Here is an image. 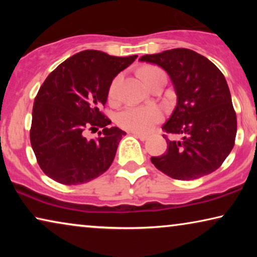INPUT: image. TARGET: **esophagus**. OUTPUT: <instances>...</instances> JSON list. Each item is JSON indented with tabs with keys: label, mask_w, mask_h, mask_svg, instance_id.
Masks as SVG:
<instances>
[{
	"label": "esophagus",
	"mask_w": 257,
	"mask_h": 257,
	"mask_svg": "<svg viewBox=\"0 0 257 257\" xmlns=\"http://www.w3.org/2000/svg\"><path fill=\"white\" fill-rule=\"evenodd\" d=\"M131 133L136 137V138L142 140V142H145V140L147 139V137H149L147 135H145V133H140V132H131Z\"/></svg>",
	"instance_id": "34e87169"
}]
</instances>
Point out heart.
Segmentation results:
<instances>
[{
	"label": "heart",
	"mask_w": 257,
	"mask_h": 257,
	"mask_svg": "<svg viewBox=\"0 0 257 257\" xmlns=\"http://www.w3.org/2000/svg\"><path fill=\"white\" fill-rule=\"evenodd\" d=\"M142 73L144 80L149 86L156 82L164 71L157 66H146L142 69ZM121 80V76H117L112 82L110 90H108V99L115 100L118 92L119 83ZM163 111L154 105H139V106H126L118 113L117 121L122 128L128 130L132 132H147L153 127L157 122L163 119Z\"/></svg>",
	"instance_id": "1"
}]
</instances>
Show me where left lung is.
Returning <instances> with one entry per match:
<instances>
[{
  "label": "left lung",
  "mask_w": 257,
  "mask_h": 257,
  "mask_svg": "<svg viewBox=\"0 0 257 257\" xmlns=\"http://www.w3.org/2000/svg\"><path fill=\"white\" fill-rule=\"evenodd\" d=\"M139 61L163 68L177 93V106L163 130L182 139L165 137L167 151L151 158L152 164L177 180H194L217 170L233 150L237 130L222 72L205 56L184 48L142 56Z\"/></svg>",
  "instance_id": "8db88e82"
}]
</instances>
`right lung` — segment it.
Returning <instances> with one entry per match:
<instances>
[{
    "label": "right lung",
    "mask_w": 257,
    "mask_h": 257,
    "mask_svg": "<svg viewBox=\"0 0 257 257\" xmlns=\"http://www.w3.org/2000/svg\"><path fill=\"white\" fill-rule=\"evenodd\" d=\"M137 55L115 57L84 50L59 64L38 90L33 107L30 143L42 171L63 185H80L108 170L126 133L108 127L100 111L115 76ZM100 127L97 140H86V129Z\"/></svg>",
    "instance_id": "1"
}]
</instances>
